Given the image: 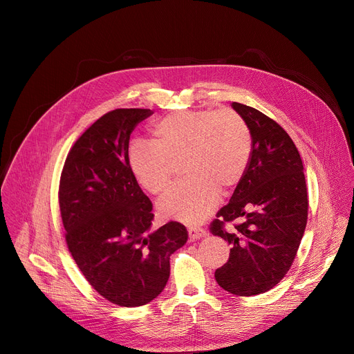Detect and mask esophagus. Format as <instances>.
<instances>
[{
    "instance_id": "1",
    "label": "esophagus",
    "mask_w": 354,
    "mask_h": 354,
    "mask_svg": "<svg viewBox=\"0 0 354 354\" xmlns=\"http://www.w3.org/2000/svg\"><path fill=\"white\" fill-rule=\"evenodd\" d=\"M187 232H189L190 241H196V239L206 236V230L201 228V227H189Z\"/></svg>"
}]
</instances>
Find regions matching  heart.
Masks as SVG:
<instances>
[{"instance_id": "obj_1", "label": "heart", "mask_w": 354, "mask_h": 354, "mask_svg": "<svg viewBox=\"0 0 354 354\" xmlns=\"http://www.w3.org/2000/svg\"><path fill=\"white\" fill-rule=\"evenodd\" d=\"M153 141H134L127 164L136 180L151 194H162L172 183L176 164L187 176L158 205L164 218L198 224L243 179L252 156V136L243 118L232 109L172 112L153 126Z\"/></svg>"}]
</instances>
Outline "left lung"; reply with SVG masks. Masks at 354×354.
<instances>
[{
    "instance_id": "obj_1",
    "label": "left lung",
    "mask_w": 354,
    "mask_h": 354,
    "mask_svg": "<svg viewBox=\"0 0 354 354\" xmlns=\"http://www.w3.org/2000/svg\"><path fill=\"white\" fill-rule=\"evenodd\" d=\"M252 136V156L230 203L210 224L213 235L231 249L214 277L220 287L241 297L273 288L290 270L308 218L304 167L286 130L255 108L232 102ZM238 218L241 225H223Z\"/></svg>"
}]
</instances>
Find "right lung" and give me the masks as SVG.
Here are the masks:
<instances>
[{
	"label": "right lung",
	"mask_w": 354,
	"mask_h": 354,
	"mask_svg": "<svg viewBox=\"0 0 354 354\" xmlns=\"http://www.w3.org/2000/svg\"><path fill=\"white\" fill-rule=\"evenodd\" d=\"M149 109H115L75 141L59 187L66 242L88 283L120 307L157 298L169 279V258L187 241L185 225L153 230V203L127 164L134 127Z\"/></svg>",
	"instance_id": "add662e5"
}]
</instances>
